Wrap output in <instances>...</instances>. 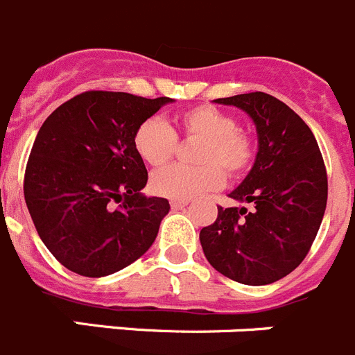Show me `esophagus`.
<instances>
[{"instance_id":"34e87169","label":"esophagus","mask_w":355,"mask_h":355,"mask_svg":"<svg viewBox=\"0 0 355 355\" xmlns=\"http://www.w3.org/2000/svg\"><path fill=\"white\" fill-rule=\"evenodd\" d=\"M170 205H171V209H173V210H182V209H185V207L189 205V201H187V200H171Z\"/></svg>"}]
</instances>
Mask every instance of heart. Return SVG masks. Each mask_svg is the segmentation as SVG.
I'll return each mask as SVG.
<instances>
[{
    "mask_svg": "<svg viewBox=\"0 0 355 355\" xmlns=\"http://www.w3.org/2000/svg\"><path fill=\"white\" fill-rule=\"evenodd\" d=\"M178 130L185 138L200 139L194 150L196 166L173 164L155 171L150 187L155 194L171 200H191L219 189L230 177L248 170L254 157V143L239 129L237 118L214 106H198L182 113ZM134 148L148 166L166 164L177 148V134L164 120L148 118L134 132Z\"/></svg>",
    "mask_w": 355,
    "mask_h": 355,
    "instance_id": "obj_1",
    "label": "heart"
}]
</instances>
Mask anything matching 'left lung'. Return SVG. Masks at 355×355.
<instances>
[{
    "label": "left lung",
    "instance_id": "obj_1",
    "mask_svg": "<svg viewBox=\"0 0 355 355\" xmlns=\"http://www.w3.org/2000/svg\"><path fill=\"white\" fill-rule=\"evenodd\" d=\"M253 118L258 152L230 198L245 207H217L200 242L217 272L242 285H269L299 267L317 237L327 205V173L311 129L285 102L263 92L216 98Z\"/></svg>",
    "mask_w": 355,
    "mask_h": 355
}]
</instances>
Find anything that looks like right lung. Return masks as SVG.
Masks as SVG:
<instances>
[{
  "mask_svg": "<svg viewBox=\"0 0 355 355\" xmlns=\"http://www.w3.org/2000/svg\"><path fill=\"white\" fill-rule=\"evenodd\" d=\"M170 102L85 92L56 107L38 130L24 200L46 248L72 272L110 276L154 244L170 203L141 193L148 173L134 132Z\"/></svg>",
  "mask_w": 355,
  "mask_h": 355,
  "instance_id": "right-lung-1",
  "label": "right lung"
}]
</instances>
